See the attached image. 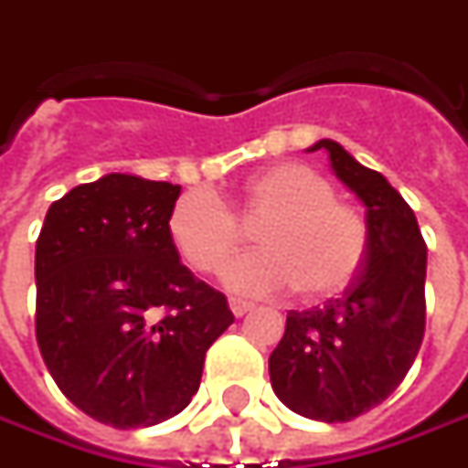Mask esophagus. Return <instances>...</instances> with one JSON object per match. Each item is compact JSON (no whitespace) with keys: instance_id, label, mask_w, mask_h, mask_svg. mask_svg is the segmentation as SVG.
Instances as JSON below:
<instances>
[{"instance_id":"34e87169","label":"esophagus","mask_w":468,"mask_h":468,"mask_svg":"<svg viewBox=\"0 0 468 468\" xmlns=\"http://www.w3.org/2000/svg\"><path fill=\"white\" fill-rule=\"evenodd\" d=\"M230 311H233V315H246L249 311H253V303H249V300H240V298H230Z\"/></svg>"}]
</instances>
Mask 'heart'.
Masks as SVG:
<instances>
[{
	"instance_id": "heart-1",
	"label": "heart",
	"mask_w": 468,
	"mask_h": 468,
	"mask_svg": "<svg viewBox=\"0 0 468 468\" xmlns=\"http://www.w3.org/2000/svg\"><path fill=\"white\" fill-rule=\"evenodd\" d=\"M253 228L259 249L222 269L225 284L243 295H271L295 287L303 300L346 290L363 269L367 225L355 207L334 197V186L303 163H280L256 173L235 199ZM168 235L178 256L199 274H215L240 240L235 215L215 194L191 188L168 212Z\"/></svg>"
}]
</instances>
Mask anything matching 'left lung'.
Returning <instances> with one entry per match:
<instances>
[{"label": "left lung", "instance_id": "obj_1", "mask_svg": "<svg viewBox=\"0 0 468 468\" xmlns=\"http://www.w3.org/2000/svg\"><path fill=\"white\" fill-rule=\"evenodd\" d=\"M336 178L360 197L367 225L363 269L324 308L290 311L269 357L284 407L318 422H349L394 394L425 336L427 246L411 207L378 170L321 139Z\"/></svg>", "mask_w": 468, "mask_h": 468}]
</instances>
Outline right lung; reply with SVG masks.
Returning a JSON list of instances; mask_svg holds the SVG:
<instances>
[{
  "mask_svg": "<svg viewBox=\"0 0 468 468\" xmlns=\"http://www.w3.org/2000/svg\"><path fill=\"white\" fill-rule=\"evenodd\" d=\"M181 186L108 173L46 212L36 243V339L61 394L132 430L184 411L233 314L168 235Z\"/></svg>",
  "mask_w": 468,
  "mask_h": 468,
  "instance_id": "add662e5",
  "label": "right lung"
}]
</instances>
